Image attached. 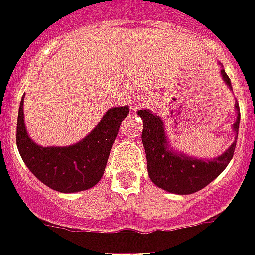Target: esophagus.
<instances>
[{
    "instance_id": "obj_1",
    "label": "esophagus",
    "mask_w": 255,
    "mask_h": 255,
    "mask_svg": "<svg viewBox=\"0 0 255 255\" xmlns=\"http://www.w3.org/2000/svg\"><path fill=\"white\" fill-rule=\"evenodd\" d=\"M140 104H136V103H132V108H137Z\"/></svg>"
}]
</instances>
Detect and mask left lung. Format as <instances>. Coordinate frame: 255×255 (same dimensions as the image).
Wrapping results in <instances>:
<instances>
[{
    "instance_id": "obj_1",
    "label": "left lung",
    "mask_w": 255,
    "mask_h": 255,
    "mask_svg": "<svg viewBox=\"0 0 255 255\" xmlns=\"http://www.w3.org/2000/svg\"><path fill=\"white\" fill-rule=\"evenodd\" d=\"M221 77L226 86L232 90L230 79L224 69H221ZM234 108L237 112V119L233 123L236 139L222 155L214 157L213 160L194 159L181 152H176L168 144L167 133L161 118L153 115L149 110L137 111L143 119L141 140L147 155L148 174L152 182L169 193L192 194L205 188L217 176H220L222 170L230 163L237 144L238 127L241 118L237 102Z\"/></svg>"
}]
</instances>
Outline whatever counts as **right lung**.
<instances>
[{
  "label": "right lung",
  "instance_id": "1",
  "mask_svg": "<svg viewBox=\"0 0 255 255\" xmlns=\"http://www.w3.org/2000/svg\"><path fill=\"white\" fill-rule=\"evenodd\" d=\"M22 96L17 119V147L31 173L49 188L75 193L96 185L107 165L108 156L122 120L129 107H112L85 139L69 147H42L30 139L23 120Z\"/></svg>",
  "mask_w": 255,
  "mask_h": 255
}]
</instances>
